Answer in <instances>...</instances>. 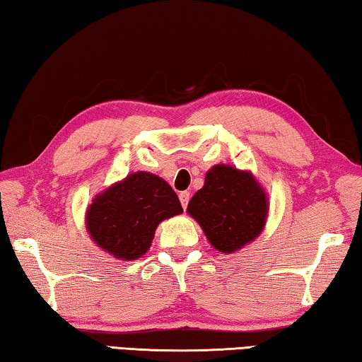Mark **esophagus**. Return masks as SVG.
Returning a JSON list of instances; mask_svg holds the SVG:
<instances>
[{"instance_id": "obj_1", "label": "esophagus", "mask_w": 362, "mask_h": 362, "mask_svg": "<svg viewBox=\"0 0 362 362\" xmlns=\"http://www.w3.org/2000/svg\"><path fill=\"white\" fill-rule=\"evenodd\" d=\"M179 198H180V203H182L183 209H187L188 201H189V193H188V192H180V193H179Z\"/></svg>"}]
</instances>
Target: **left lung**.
Masks as SVG:
<instances>
[{"label": "left lung", "mask_w": 362, "mask_h": 362, "mask_svg": "<svg viewBox=\"0 0 362 362\" xmlns=\"http://www.w3.org/2000/svg\"><path fill=\"white\" fill-rule=\"evenodd\" d=\"M187 211L201 225L211 246L231 254L260 235L268 217V196L249 170L217 164Z\"/></svg>", "instance_id": "1"}]
</instances>
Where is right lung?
I'll list each match as a JSON object with an SVG mask.
<instances>
[{
	"label": "right lung",
	"mask_w": 362,
	"mask_h": 362,
	"mask_svg": "<svg viewBox=\"0 0 362 362\" xmlns=\"http://www.w3.org/2000/svg\"><path fill=\"white\" fill-rule=\"evenodd\" d=\"M182 212L166 180L139 170L95 196L86 212V228L115 259L136 260L150 249L156 226Z\"/></svg>",
	"instance_id": "right-lung-1"
}]
</instances>
